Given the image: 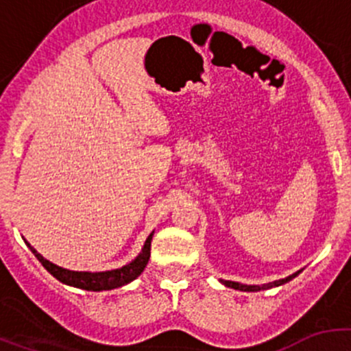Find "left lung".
<instances>
[{
    "label": "left lung",
    "mask_w": 351,
    "mask_h": 351,
    "mask_svg": "<svg viewBox=\"0 0 351 351\" xmlns=\"http://www.w3.org/2000/svg\"><path fill=\"white\" fill-rule=\"evenodd\" d=\"M299 274L300 271H295V274L289 275V277L282 278V280H275V282H270V284H263V285H244V284H239V282H231V280H221V282L226 287H231V289H236V290H243V292H258V290H267V289H271V287L284 285L289 280H292L293 277H297Z\"/></svg>",
    "instance_id": "obj_1"
}]
</instances>
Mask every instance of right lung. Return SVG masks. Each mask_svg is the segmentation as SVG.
<instances>
[{"label": "right lung", "instance_id": "obj_1", "mask_svg": "<svg viewBox=\"0 0 351 351\" xmlns=\"http://www.w3.org/2000/svg\"><path fill=\"white\" fill-rule=\"evenodd\" d=\"M154 232H151L147 236L146 243H144L143 251L139 253V256L136 260L130 261L129 265H123L122 268H115V270H108V271H73L67 270V268L58 267V265L51 263L49 260H45L40 253H37L35 247L30 246V243H27V246L30 247L32 253L35 254L38 261L42 263V267L52 275V277L58 278L59 282L62 284L76 287V289H83V290H93V292H100V290H112L117 289V287H122L129 282L136 280L143 270L146 268L147 261H149L151 256V239H153Z\"/></svg>", "mask_w": 351, "mask_h": 351}]
</instances>
